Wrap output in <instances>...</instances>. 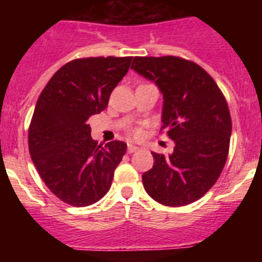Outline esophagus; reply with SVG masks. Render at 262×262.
Returning <instances> with one entry per match:
<instances>
[{"label": "esophagus", "mask_w": 262, "mask_h": 262, "mask_svg": "<svg viewBox=\"0 0 262 262\" xmlns=\"http://www.w3.org/2000/svg\"><path fill=\"white\" fill-rule=\"evenodd\" d=\"M127 149H128L129 154H133V152L138 151L139 147H136V145H134V144H128V147H127Z\"/></svg>", "instance_id": "34e87169"}]
</instances>
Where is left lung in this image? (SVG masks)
Instances as JSON below:
<instances>
[{
  "instance_id": "8db88e82",
  "label": "left lung",
  "mask_w": 262,
  "mask_h": 262,
  "mask_svg": "<svg viewBox=\"0 0 262 262\" xmlns=\"http://www.w3.org/2000/svg\"><path fill=\"white\" fill-rule=\"evenodd\" d=\"M131 69L163 94L161 129L174 142L170 155L152 152V169L142 176L151 198L185 206L205 195L226 164L232 123L226 98L198 64L176 56L134 57Z\"/></svg>"
}]
</instances>
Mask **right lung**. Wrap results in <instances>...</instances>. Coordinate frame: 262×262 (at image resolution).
<instances>
[{
  "label": "right lung",
  "mask_w": 262,
  "mask_h": 262,
  "mask_svg": "<svg viewBox=\"0 0 262 262\" xmlns=\"http://www.w3.org/2000/svg\"><path fill=\"white\" fill-rule=\"evenodd\" d=\"M133 57H86L67 62L36 102L29 128L31 160L48 189L68 205L84 207L108 191L127 144H97L89 117L99 114L128 72Z\"/></svg>",
  "instance_id": "add662e5"
}]
</instances>
